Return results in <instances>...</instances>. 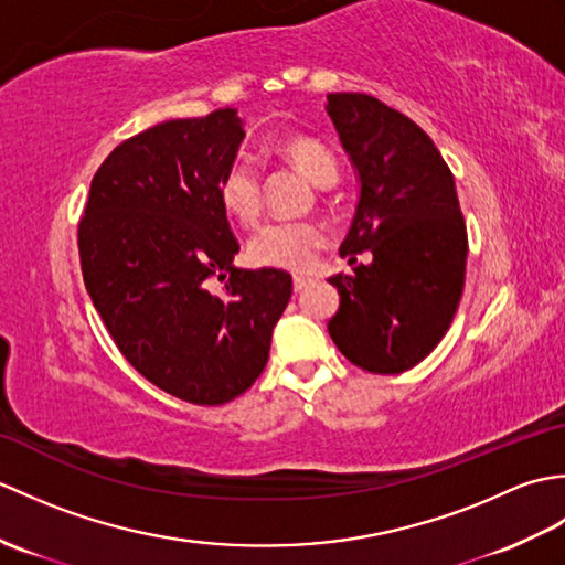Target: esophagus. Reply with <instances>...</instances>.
<instances>
[{
    "instance_id": "1",
    "label": "esophagus",
    "mask_w": 565,
    "mask_h": 565,
    "mask_svg": "<svg viewBox=\"0 0 565 565\" xmlns=\"http://www.w3.org/2000/svg\"><path fill=\"white\" fill-rule=\"evenodd\" d=\"M308 284H310L308 276H294V291L296 294H301Z\"/></svg>"
}]
</instances>
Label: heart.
Returning a JSON list of instances; mask_svg holds the SVG:
<instances>
[{
	"mask_svg": "<svg viewBox=\"0 0 565 565\" xmlns=\"http://www.w3.org/2000/svg\"><path fill=\"white\" fill-rule=\"evenodd\" d=\"M279 158L289 162L316 186H332L340 177L334 152L313 136H289L276 146ZM223 211L239 225H252L262 213V177L257 164L237 154L225 164L218 179ZM326 245V231L313 221L267 223L249 237L247 257L257 267L306 271Z\"/></svg>",
	"mask_w": 565,
	"mask_h": 565,
	"instance_id": "b5f03b06",
	"label": "heart"
}]
</instances>
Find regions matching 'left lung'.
I'll use <instances>...</instances> for the list:
<instances>
[{"instance_id":"1","label":"left lung","mask_w":565,"mask_h":565,"mask_svg":"<svg viewBox=\"0 0 565 565\" xmlns=\"http://www.w3.org/2000/svg\"><path fill=\"white\" fill-rule=\"evenodd\" d=\"M326 111L362 184L340 255L374 257L330 279L340 308L328 332L354 366L403 374L447 334L463 294L468 237L454 174L423 128L369 94H328Z\"/></svg>"}]
</instances>
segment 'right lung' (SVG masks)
Here are the masks:
<instances>
[{
  "instance_id": "1",
  "label": "right lung",
  "mask_w": 565,
  "mask_h": 565,
  "mask_svg": "<svg viewBox=\"0 0 565 565\" xmlns=\"http://www.w3.org/2000/svg\"><path fill=\"white\" fill-rule=\"evenodd\" d=\"M243 138L237 111L218 109L124 140L94 174L77 227L84 286L116 347L194 405H223L259 379L294 291L291 274L233 264L218 179Z\"/></svg>"
}]
</instances>
